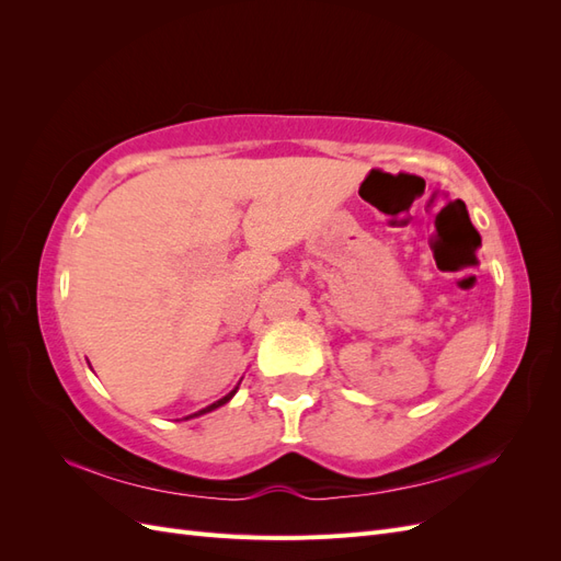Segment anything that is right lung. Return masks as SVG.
<instances>
[{
	"mask_svg": "<svg viewBox=\"0 0 561 561\" xmlns=\"http://www.w3.org/2000/svg\"><path fill=\"white\" fill-rule=\"evenodd\" d=\"M236 390H239V386H236L229 396H225L222 400H217V402H213L210 407H206V410H201V412H196V414H192V416H186V419H194V416H201V414H206V412H213V410H217V407H222V404H227L233 396H236Z\"/></svg>",
	"mask_w": 561,
	"mask_h": 561,
	"instance_id": "right-lung-1",
	"label": "right lung"
}]
</instances>
